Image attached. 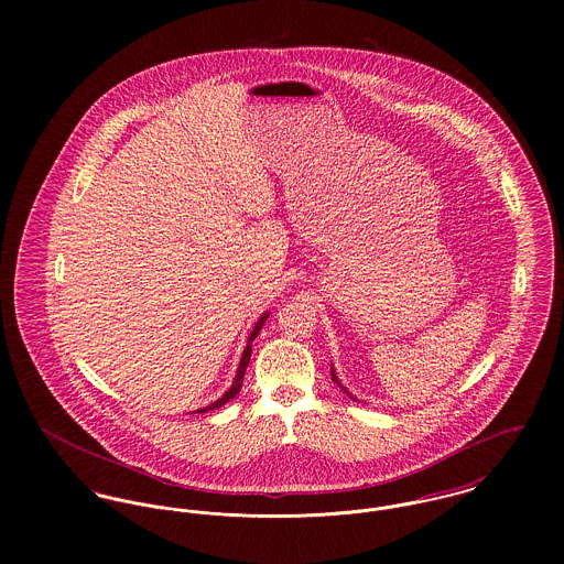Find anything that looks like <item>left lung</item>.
Instances as JSON below:
<instances>
[{
  "mask_svg": "<svg viewBox=\"0 0 564 564\" xmlns=\"http://www.w3.org/2000/svg\"><path fill=\"white\" fill-rule=\"evenodd\" d=\"M332 380H334V382H336V384H338V387H340V389H343V391H345V393H347V395H349V400H356V398H351V393H349V391H347V389H345V387H343V384H340V382H338V376H336V373H334V367H332Z\"/></svg>",
  "mask_w": 564,
  "mask_h": 564,
  "instance_id": "left-lung-1",
  "label": "left lung"
}]
</instances>
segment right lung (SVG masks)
I'll use <instances>...</instances> for the list:
<instances>
[{"label": "right lung", "mask_w": 564, "mask_h": 564, "mask_svg": "<svg viewBox=\"0 0 564 564\" xmlns=\"http://www.w3.org/2000/svg\"><path fill=\"white\" fill-rule=\"evenodd\" d=\"M267 317H269V313H264L256 325H253V329H251V334H249V338H247V347H245V351H242L241 362H239V369H237V376H235V382H232V387L217 400L215 403H208L206 408H199L197 412H208V410H215V408H221L224 403L230 402L232 398H237V393L241 391L242 387V376H245V369H247V365H249V358H251V340L258 336V332H260V327H262V323L267 322Z\"/></svg>", "instance_id": "right-lung-1"}]
</instances>
